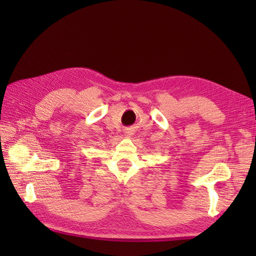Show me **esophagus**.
<instances>
[{"label":"esophagus","mask_w":256,"mask_h":256,"mask_svg":"<svg viewBox=\"0 0 256 256\" xmlns=\"http://www.w3.org/2000/svg\"><path fill=\"white\" fill-rule=\"evenodd\" d=\"M128 134H130V132H128Z\"/></svg>","instance_id":"1"}]
</instances>
